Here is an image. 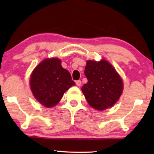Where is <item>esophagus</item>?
Here are the masks:
<instances>
[{
    "label": "esophagus",
    "instance_id": "esophagus-1",
    "mask_svg": "<svg viewBox=\"0 0 154 154\" xmlns=\"http://www.w3.org/2000/svg\"><path fill=\"white\" fill-rule=\"evenodd\" d=\"M81 84H82V82H81V80L76 81V85H77V86H80Z\"/></svg>",
    "mask_w": 154,
    "mask_h": 154
}]
</instances>
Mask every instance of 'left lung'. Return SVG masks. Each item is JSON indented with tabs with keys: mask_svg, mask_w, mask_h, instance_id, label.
<instances>
[{
	"mask_svg": "<svg viewBox=\"0 0 154 154\" xmlns=\"http://www.w3.org/2000/svg\"><path fill=\"white\" fill-rule=\"evenodd\" d=\"M88 82L82 91L88 103L98 111L110 108L119 100L123 91V82L114 66L106 60H88L85 69Z\"/></svg>",
	"mask_w": 154,
	"mask_h": 154,
	"instance_id": "8db88e82",
	"label": "left lung"
}]
</instances>
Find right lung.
Returning <instances> with one entry per match:
<instances>
[{"label":"right lung","instance_id":"right-lung-1","mask_svg":"<svg viewBox=\"0 0 154 154\" xmlns=\"http://www.w3.org/2000/svg\"><path fill=\"white\" fill-rule=\"evenodd\" d=\"M29 83L35 98L47 108L56 106L63 93L75 85L58 58L46 59L39 63L32 72Z\"/></svg>","mask_w":154,"mask_h":154}]
</instances>
